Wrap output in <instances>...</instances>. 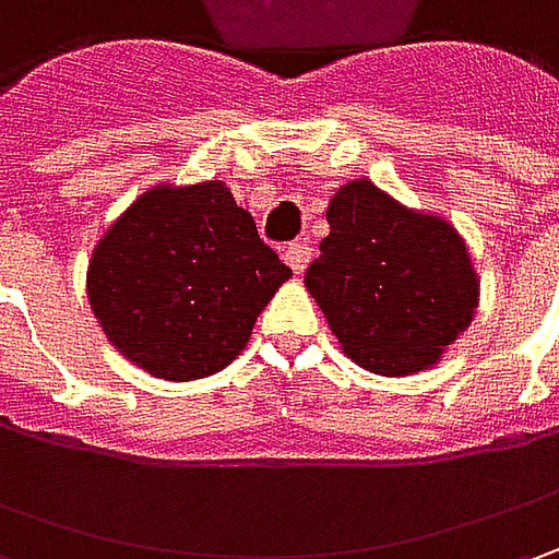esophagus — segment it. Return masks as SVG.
<instances>
[{"instance_id":"1","label":"esophagus","mask_w":559,"mask_h":559,"mask_svg":"<svg viewBox=\"0 0 559 559\" xmlns=\"http://www.w3.org/2000/svg\"><path fill=\"white\" fill-rule=\"evenodd\" d=\"M283 258H286V264H289L295 273H305L308 261H311V248L305 246V242H289L286 251H283Z\"/></svg>"}]
</instances>
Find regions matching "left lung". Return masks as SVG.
I'll return each mask as SVG.
<instances>
[{"label": "left lung", "instance_id": "8db88e82", "mask_svg": "<svg viewBox=\"0 0 559 559\" xmlns=\"http://www.w3.org/2000/svg\"><path fill=\"white\" fill-rule=\"evenodd\" d=\"M326 221L330 236L305 286L342 352L379 376L439 364L479 305V276L454 224L395 202L370 180L342 186Z\"/></svg>", "mask_w": 559, "mask_h": 559}]
</instances>
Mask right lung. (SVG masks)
Instances as JSON below:
<instances>
[{"instance_id":"1","label":"right lung","mask_w":559,"mask_h":559,"mask_svg":"<svg viewBox=\"0 0 559 559\" xmlns=\"http://www.w3.org/2000/svg\"><path fill=\"white\" fill-rule=\"evenodd\" d=\"M292 270L221 180L158 183L98 239L86 295L102 333L145 373L189 382L246 348Z\"/></svg>"}]
</instances>
